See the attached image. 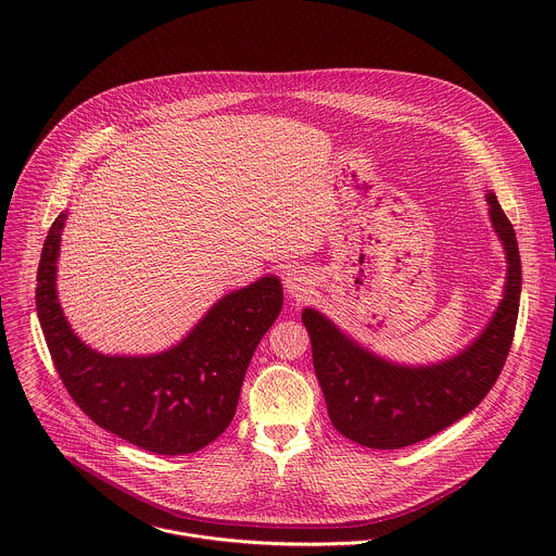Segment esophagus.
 Returning a JSON list of instances; mask_svg holds the SVG:
<instances>
[{"label": "esophagus", "mask_w": 556, "mask_h": 556, "mask_svg": "<svg viewBox=\"0 0 556 556\" xmlns=\"http://www.w3.org/2000/svg\"><path fill=\"white\" fill-rule=\"evenodd\" d=\"M285 287H287V293L291 298H298V300H306L311 293H313V276L311 271H306L304 267H295L287 274L285 278Z\"/></svg>", "instance_id": "esophagus-1"}]
</instances>
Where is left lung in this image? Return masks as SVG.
<instances>
[{
	"label": "left lung",
	"instance_id": "left-lung-1",
	"mask_svg": "<svg viewBox=\"0 0 556 556\" xmlns=\"http://www.w3.org/2000/svg\"><path fill=\"white\" fill-rule=\"evenodd\" d=\"M485 201L505 248L507 280L494 317L460 355L434 366H397L362 349L317 311H304L327 413L346 439L375 450L419 443L471 413L496 383L516 331L522 265L496 194L488 192Z\"/></svg>",
	"mask_w": 556,
	"mask_h": 556
}]
</instances>
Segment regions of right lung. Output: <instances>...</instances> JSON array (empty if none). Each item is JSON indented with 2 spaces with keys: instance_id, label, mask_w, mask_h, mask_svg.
<instances>
[{
  "instance_id": "1",
  "label": "right lung",
  "mask_w": 556,
  "mask_h": 556,
  "mask_svg": "<svg viewBox=\"0 0 556 556\" xmlns=\"http://www.w3.org/2000/svg\"><path fill=\"white\" fill-rule=\"evenodd\" d=\"M66 218L60 214L51 225L36 278V311L64 388L91 421L141 450L160 456L203 450L236 415L252 353L282 311L280 280L265 276L225 295L160 355H102L80 342L58 302Z\"/></svg>"
}]
</instances>
